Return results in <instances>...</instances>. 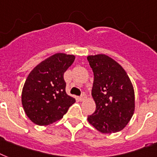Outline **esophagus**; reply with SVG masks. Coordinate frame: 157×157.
I'll list each match as a JSON object with an SVG mask.
<instances>
[{
	"label": "esophagus",
	"instance_id": "1",
	"mask_svg": "<svg viewBox=\"0 0 157 157\" xmlns=\"http://www.w3.org/2000/svg\"><path fill=\"white\" fill-rule=\"evenodd\" d=\"M86 98H87V95H86L85 93H82V95L79 97V100L81 101H84L85 99H86Z\"/></svg>",
	"mask_w": 157,
	"mask_h": 157
}]
</instances>
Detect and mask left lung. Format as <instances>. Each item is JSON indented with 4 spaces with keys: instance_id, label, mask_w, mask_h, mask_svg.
I'll return each mask as SVG.
<instances>
[{
    "instance_id": "obj_1",
    "label": "left lung",
    "mask_w": 157,
    "mask_h": 157,
    "mask_svg": "<svg viewBox=\"0 0 157 157\" xmlns=\"http://www.w3.org/2000/svg\"><path fill=\"white\" fill-rule=\"evenodd\" d=\"M87 60L94 75L92 96L96 103L87 120L102 133L122 130L134 112L133 84L122 66L108 56H88Z\"/></svg>"
}]
</instances>
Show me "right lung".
I'll return each mask as SVG.
<instances>
[{
  "label": "right lung",
  "mask_w": 157,
  "mask_h": 157,
  "mask_svg": "<svg viewBox=\"0 0 157 157\" xmlns=\"http://www.w3.org/2000/svg\"><path fill=\"white\" fill-rule=\"evenodd\" d=\"M73 55L56 53L30 72L22 91V105L27 116L37 125L60 120L75 98L65 92L64 74L75 61Z\"/></svg>",
  "instance_id": "1"
}]
</instances>
